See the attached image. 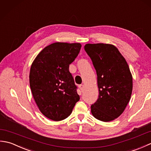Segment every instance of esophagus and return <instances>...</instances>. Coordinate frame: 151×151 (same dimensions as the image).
Segmentation results:
<instances>
[{"mask_svg": "<svg viewBox=\"0 0 151 151\" xmlns=\"http://www.w3.org/2000/svg\"><path fill=\"white\" fill-rule=\"evenodd\" d=\"M79 88H80V89H81V90L82 91L83 89H84V85H83V84L79 85Z\"/></svg>", "mask_w": 151, "mask_h": 151, "instance_id": "esophagus-1", "label": "esophagus"}]
</instances>
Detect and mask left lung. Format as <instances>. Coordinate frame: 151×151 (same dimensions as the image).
<instances>
[{
    "label": "left lung",
    "mask_w": 151,
    "mask_h": 151,
    "mask_svg": "<svg viewBox=\"0 0 151 151\" xmlns=\"http://www.w3.org/2000/svg\"><path fill=\"white\" fill-rule=\"evenodd\" d=\"M84 49L97 75L99 95L91 106L93 115L108 122L124 111L132 91V76L129 65L116 47L110 44H86Z\"/></svg>",
    "instance_id": "8db88e82"
}]
</instances>
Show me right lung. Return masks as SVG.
Instances as JSON below:
<instances>
[{"instance_id":"obj_1","label":"right lung","mask_w":151,"mask_h":151,"mask_svg":"<svg viewBox=\"0 0 151 151\" xmlns=\"http://www.w3.org/2000/svg\"><path fill=\"white\" fill-rule=\"evenodd\" d=\"M81 47V43H54L44 48L32 64V93L41 113L51 120L68 117L80 100L69 67Z\"/></svg>"}]
</instances>
